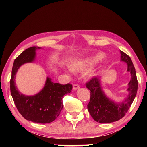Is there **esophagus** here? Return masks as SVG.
Here are the masks:
<instances>
[{"label": "esophagus", "mask_w": 147, "mask_h": 147, "mask_svg": "<svg viewBox=\"0 0 147 147\" xmlns=\"http://www.w3.org/2000/svg\"><path fill=\"white\" fill-rule=\"evenodd\" d=\"M80 88V86L78 85V84H74L73 85V89L74 90H76V89H78Z\"/></svg>", "instance_id": "1"}]
</instances>
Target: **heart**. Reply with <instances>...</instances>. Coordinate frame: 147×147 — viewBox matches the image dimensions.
Segmentation results:
<instances>
[{
	"label": "heart",
	"mask_w": 147,
	"mask_h": 147,
	"mask_svg": "<svg viewBox=\"0 0 147 147\" xmlns=\"http://www.w3.org/2000/svg\"><path fill=\"white\" fill-rule=\"evenodd\" d=\"M104 58V54H98L96 58L93 57H86V58L76 59L70 65V69L73 72H83L87 70L93 65L96 61H101ZM88 76L91 77L94 75L93 71H89Z\"/></svg>",
	"instance_id": "b5f03b06"
}]
</instances>
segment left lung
Listing matches in <instances>:
<instances>
[{"label":"left lung","instance_id":"8db88e82","mask_svg":"<svg viewBox=\"0 0 147 147\" xmlns=\"http://www.w3.org/2000/svg\"><path fill=\"white\" fill-rule=\"evenodd\" d=\"M121 60L127 63V71L131 74L127 91L129 94L123 102L117 103L105 95L100 85V77H93L86 84L90 90V100L88 109L92 117L100 123H110L120 120L127 113L138 91V82L136 72L130 56L121 51Z\"/></svg>","mask_w":147,"mask_h":147}]
</instances>
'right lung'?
Here are the masks:
<instances>
[{
	"label": "right lung",
	"instance_id": "add662e5",
	"mask_svg": "<svg viewBox=\"0 0 147 147\" xmlns=\"http://www.w3.org/2000/svg\"><path fill=\"white\" fill-rule=\"evenodd\" d=\"M41 49L32 47L26 49L15 59L10 80V91L14 103L23 117L33 123L46 124L54 121L63 108L62 98L71 92L73 86L54 83L47 77L43 89L33 96L20 93L16 86L15 78L19 68L26 63H31L36 58V51Z\"/></svg>",
	"mask_w": 147,
	"mask_h": 147
}]
</instances>
